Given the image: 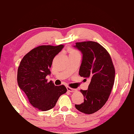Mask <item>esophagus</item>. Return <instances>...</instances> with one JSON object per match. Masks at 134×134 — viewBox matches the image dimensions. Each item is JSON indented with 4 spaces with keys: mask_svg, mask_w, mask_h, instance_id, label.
I'll return each mask as SVG.
<instances>
[{
    "mask_svg": "<svg viewBox=\"0 0 134 134\" xmlns=\"http://www.w3.org/2000/svg\"><path fill=\"white\" fill-rule=\"evenodd\" d=\"M67 89L68 90V92H76L77 90L76 89H72V88L70 87H67Z\"/></svg>",
    "mask_w": 134,
    "mask_h": 134,
    "instance_id": "34e87169",
    "label": "esophagus"
}]
</instances>
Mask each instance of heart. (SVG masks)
<instances>
[{
  "label": "heart",
  "instance_id": "1",
  "mask_svg": "<svg viewBox=\"0 0 134 134\" xmlns=\"http://www.w3.org/2000/svg\"><path fill=\"white\" fill-rule=\"evenodd\" d=\"M77 53L76 51L73 50V49H70V54L71 53Z\"/></svg>",
  "mask_w": 134,
  "mask_h": 134
}]
</instances>
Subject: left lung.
Returning a JSON list of instances; mask_svg holds the SVG:
<instances>
[{"mask_svg": "<svg viewBox=\"0 0 134 134\" xmlns=\"http://www.w3.org/2000/svg\"><path fill=\"white\" fill-rule=\"evenodd\" d=\"M73 47L83 55L79 75L90 80L87 90H80L84 102L75 107L81 112L92 114L108 100L114 84L115 68L108 51L97 42H76Z\"/></svg>", "mask_w": 134, "mask_h": 134, "instance_id": "8db88e82", "label": "left lung"}]
</instances>
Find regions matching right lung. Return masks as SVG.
Masks as SVG:
<instances>
[{"instance_id": "obj_1", "label": "right lung", "mask_w": 134, "mask_h": 134, "mask_svg": "<svg viewBox=\"0 0 134 134\" xmlns=\"http://www.w3.org/2000/svg\"><path fill=\"white\" fill-rule=\"evenodd\" d=\"M58 46L41 45L34 48L22 58L18 67L19 87L34 107L42 111L55 106L61 95L67 92L64 85L57 86L45 77L50 75V68L55 56L63 49Z\"/></svg>"}]
</instances>
